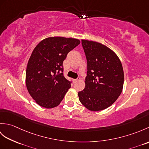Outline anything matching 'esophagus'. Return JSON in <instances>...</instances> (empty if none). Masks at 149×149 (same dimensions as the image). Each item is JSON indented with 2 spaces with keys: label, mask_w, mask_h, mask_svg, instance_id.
<instances>
[{
  "label": "esophagus",
  "mask_w": 149,
  "mask_h": 149,
  "mask_svg": "<svg viewBox=\"0 0 149 149\" xmlns=\"http://www.w3.org/2000/svg\"><path fill=\"white\" fill-rule=\"evenodd\" d=\"M79 80H80V78L79 77V78L76 79H74V83H76V82H77L78 81H79Z\"/></svg>",
  "instance_id": "esophagus-1"
}]
</instances>
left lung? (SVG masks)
<instances>
[{"label":"left lung","mask_w":149,"mask_h":149,"mask_svg":"<svg viewBox=\"0 0 149 149\" xmlns=\"http://www.w3.org/2000/svg\"><path fill=\"white\" fill-rule=\"evenodd\" d=\"M87 60L84 89L78 93L82 104L97 111L111 106L121 94L124 75L121 61L112 50L100 43L82 40Z\"/></svg>","instance_id":"left-lung-1"}]
</instances>
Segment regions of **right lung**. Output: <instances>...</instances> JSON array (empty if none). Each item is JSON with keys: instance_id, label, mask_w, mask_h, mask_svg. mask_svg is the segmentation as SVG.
Listing matches in <instances>:
<instances>
[{"instance_id": "add662e5", "label": "right lung", "mask_w": 149, "mask_h": 149, "mask_svg": "<svg viewBox=\"0 0 149 149\" xmlns=\"http://www.w3.org/2000/svg\"><path fill=\"white\" fill-rule=\"evenodd\" d=\"M79 43L72 38L50 37L33 50L27 63L26 83L31 96L40 106H58L71 87L72 81L63 75V63Z\"/></svg>"}]
</instances>
